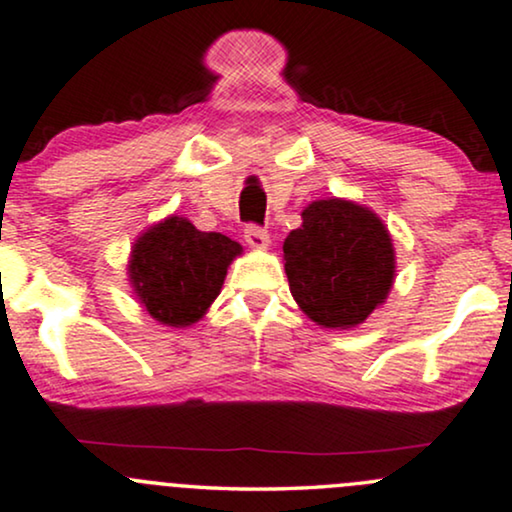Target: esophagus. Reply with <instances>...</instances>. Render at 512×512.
<instances>
[{
  "label": "esophagus",
  "mask_w": 512,
  "mask_h": 512,
  "mask_svg": "<svg viewBox=\"0 0 512 512\" xmlns=\"http://www.w3.org/2000/svg\"><path fill=\"white\" fill-rule=\"evenodd\" d=\"M243 236H245V243H248L250 248H255V250H262V248H267V245H269L267 229H262V226H257V224L245 226Z\"/></svg>",
  "instance_id": "1"
}]
</instances>
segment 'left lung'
I'll return each mask as SVG.
<instances>
[{
    "instance_id": "1",
    "label": "left lung",
    "mask_w": 512,
    "mask_h": 512,
    "mask_svg": "<svg viewBox=\"0 0 512 512\" xmlns=\"http://www.w3.org/2000/svg\"><path fill=\"white\" fill-rule=\"evenodd\" d=\"M290 293L323 328H354L390 295L394 248L375 212L352 200H314L283 243Z\"/></svg>"
}]
</instances>
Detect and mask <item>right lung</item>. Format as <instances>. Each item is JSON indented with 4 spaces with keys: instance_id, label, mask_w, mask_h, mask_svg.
Wrapping results in <instances>:
<instances>
[{
    "instance_id": "add662e5",
    "label": "right lung",
    "mask_w": 512,
    "mask_h": 512,
    "mask_svg": "<svg viewBox=\"0 0 512 512\" xmlns=\"http://www.w3.org/2000/svg\"><path fill=\"white\" fill-rule=\"evenodd\" d=\"M243 252L217 231H198L189 219L167 217L134 243L129 281L146 312L165 326L186 328L222 293L226 269Z\"/></svg>"
}]
</instances>
